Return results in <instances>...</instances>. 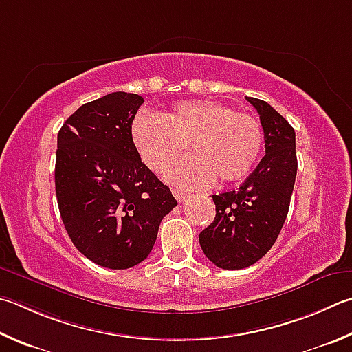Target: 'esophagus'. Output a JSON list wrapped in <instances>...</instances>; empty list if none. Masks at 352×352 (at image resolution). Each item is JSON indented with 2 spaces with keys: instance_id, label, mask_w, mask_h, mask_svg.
Here are the masks:
<instances>
[{
  "instance_id": "obj_1",
  "label": "esophagus",
  "mask_w": 352,
  "mask_h": 352,
  "mask_svg": "<svg viewBox=\"0 0 352 352\" xmlns=\"http://www.w3.org/2000/svg\"><path fill=\"white\" fill-rule=\"evenodd\" d=\"M172 194H174L178 201H184L189 197V190L182 188H172Z\"/></svg>"
}]
</instances>
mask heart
<instances>
[{"label":"heart","instance_id":"heart-1","mask_svg":"<svg viewBox=\"0 0 352 352\" xmlns=\"http://www.w3.org/2000/svg\"><path fill=\"white\" fill-rule=\"evenodd\" d=\"M132 140L152 170H163L190 144L194 154L166 170L177 184L208 186L245 177L260 155L263 131L249 113L214 101H182L164 115L143 112L132 123Z\"/></svg>","mask_w":352,"mask_h":352}]
</instances>
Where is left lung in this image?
Instances as JSON below:
<instances>
[{
  "mask_svg": "<svg viewBox=\"0 0 352 352\" xmlns=\"http://www.w3.org/2000/svg\"><path fill=\"white\" fill-rule=\"evenodd\" d=\"M246 100L260 115L266 155L237 190L212 195L215 219L198 237L204 255L231 271L254 265L276 243L297 175L292 126L266 101Z\"/></svg>",
  "mask_w": 352,
  "mask_h": 352,
  "instance_id": "left-lung-1",
  "label": "left lung"
}]
</instances>
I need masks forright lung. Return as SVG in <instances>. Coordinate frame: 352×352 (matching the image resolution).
<instances>
[{"mask_svg":"<svg viewBox=\"0 0 352 352\" xmlns=\"http://www.w3.org/2000/svg\"><path fill=\"white\" fill-rule=\"evenodd\" d=\"M143 97L112 92L82 104L58 132L55 190L70 240L94 263L127 270L148 257L170 189L142 163L132 121Z\"/></svg>","mask_w":352,"mask_h":352,"instance_id":"1","label":"right lung"}]
</instances>
